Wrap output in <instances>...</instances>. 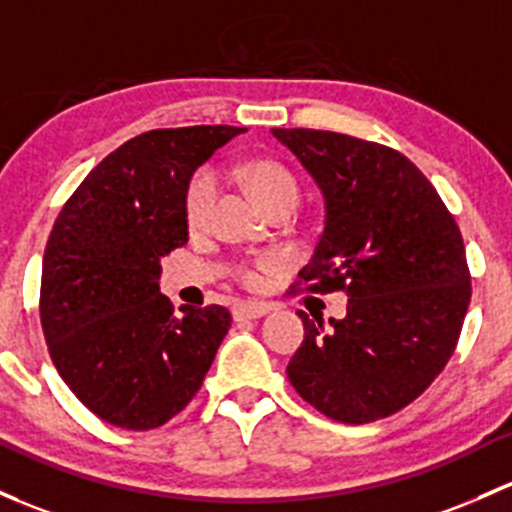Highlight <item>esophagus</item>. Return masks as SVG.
Masks as SVG:
<instances>
[{
  "label": "esophagus",
  "instance_id": "1",
  "mask_svg": "<svg viewBox=\"0 0 512 512\" xmlns=\"http://www.w3.org/2000/svg\"><path fill=\"white\" fill-rule=\"evenodd\" d=\"M272 304H265V301H238L233 309L235 319H260V316L270 314Z\"/></svg>",
  "mask_w": 512,
  "mask_h": 512
}]
</instances>
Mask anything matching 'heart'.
I'll list each match as a JSON object with an SVG mask.
<instances>
[{
    "instance_id": "heart-1",
    "label": "heart",
    "mask_w": 512,
    "mask_h": 512,
    "mask_svg": "<svg viewBox=\"0 0 512 512\" xmlns=\"http://www.w3.org/2000/svg\"><path fill=\"white\" fill-rule=\"evenodd\" d=\"M247 184H250L252 193L257 196V201L267 208V211H294L299 203V181L294 179L292 171L287 166L277 164V161H252L245 171ZM218 193V179H215L213 169H198L193 174L191 184L186 188L184 198V211H186V223L191 225L193 230L203 228L211 215L213 198ZM284 265L282 255H262L257 260L242 262V265L235 267V277L240 279L247 287H255V284L262 282V274L279 270Z\"/></svg>"
}]
</instances>
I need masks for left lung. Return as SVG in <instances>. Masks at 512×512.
<instances>
[{
	"label": "left lung",
	"mask_w": 512,
	"mask_h": 512,
	"mask_svg": "<svg viewBox=\"0 0 512 512\" xmlns=\"http://www.w3.org/2000/svg\"><path fill=\"white\" fill-rule=\"evenodd\" d=\"M324 193V233L289 294H348L346 319L304 321L287 378L333 422L368 424L417 400L449 363L471 301L454 215L405 154L328 132L272 129Z\"/></svg>",
	"instance_id": "obj_1"
}]
</instances>
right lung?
Listing matches in <instances>:
<instances>
[{
	"instance_id": "obj_1",
	"label": "right lung",
	"mask_w": 512,
	"mask_h": 512,
	"mask_svg": "<svg viewBox=\"0 0 512 512\" xmlns=\"http://www.w3.org/2000/svg\"><path fill=\"white\" fill-rule=\"evenodd\" d=\"M245 132L152 129L90 171L58 213L41 270V328L63 383L107 424L147 432L201 390L233 316L159 292L161 257L188 242L193 171Z\"/></svg>"
}]
</instances>
